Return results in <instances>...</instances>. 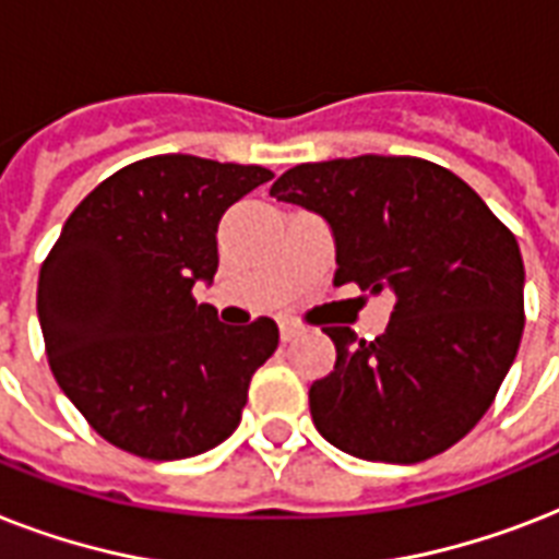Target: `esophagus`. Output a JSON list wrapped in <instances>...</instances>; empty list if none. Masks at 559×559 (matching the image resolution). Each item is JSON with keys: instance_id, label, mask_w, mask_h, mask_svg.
<instances>
[{"instance_id": "esophagus-1", "label": "esophagus", "mask_w": 559, "mask_h": 559, "mask_svg": "<svg viewBox=\"0 0 559 559\" xmlns=\"http://www.w3.org/2000/svg\"><path fill=\"white\" fill-rule=\"evenodd\" d=\"M278 328H281V340H284V342L296 340L298 333H301V324H296L293 319H281Z\"/></svg>"}]
</instances>
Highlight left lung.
Masks as SVG:
<instances>
[{
	"instance_id": "8db88e82",
	"label": "left lung",
	"mask_w": 559,
	"mask_h": 559,
	"mask_svg": "<svg viewBox=\"0 0 559 559\" xmlns=\"http://www.w3.org/2000/svg\"><path fill=\"white\" fill-rule=\"evenodd\" d=\"M270 193L328 219L333 284L394 301L385 333H324L336 366L310 385L324 441L348 455L417 464L481 420L520 350V243L452 170L415 156L307 162Z\"/></svg>"
}]
</instances>
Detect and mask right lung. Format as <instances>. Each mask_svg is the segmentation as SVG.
Returning <instances> with one entry per match:
<instances>
[{
  "mask_svg": "<svg viewBox=\"0 0 559 559\" xmlns=\"http://www.w3.org/2000/svg\"><path fill=\"white\" fill-rule=\"evenodd\" d=\"M270 179L165 153L116 170L66 219L39 270V328L57 385L118 450L191 459L240 424L278 324L228 328L191 289L217 272L219 217Z\"/></svg>",
  "mask_w": 559,
  "mask_h": 559,
  "instance_id": "1",
  "label": "right lung"
}]
</instances>
